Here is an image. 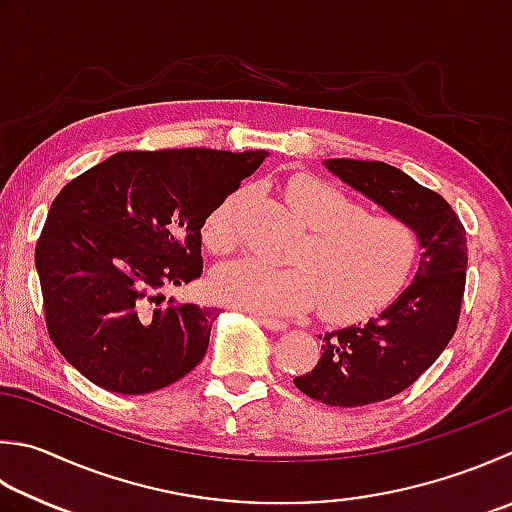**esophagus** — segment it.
Returning a JSON list of instances; mask_svg holds the SVG:
<instances>
[{
  "label": "esophagus",
  "instance_id": "1",
  "mask_svg": "<svg viewBox=\"0 0 512 512\" xmlns=\"http://www.w3.org/2000/svg\"><path fill=\"white\" fill-rule=\"evenodd\" d=\"M256 321L263 325V327H267V330H272V332H283V330H287V323L285 321H278V318H272V316H260V314H256Z\"/></svg>",
  "mask_w": 512,
  "mask_h": 512
}]
</instances>
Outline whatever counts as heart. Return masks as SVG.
Here are the masks:
<instances>
[{
	"label": "heart",
	"instance_id": "1",
	"mask_svg": "<svg viewBox=\"0 0 512 512\" xmlns=\"http://www.w3.org/2000/svg\"><path fill=\"white\" fill-rule=\"evenodd\" d=\"M285 194L310 227L296 263L281 267L254 256L225 263L211 276L220 303L263 314H294L321 303L332 321H352L388 301L406 281L417 256V234L406 220L370 214L314 176H294ZM240 200L236 191L207 218L205 243L214 252L236 245Z\"/></svg>",
	"mask_w": 512,
	"mask_h": 512
}]
</instances>
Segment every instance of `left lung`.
Instances as JSON below:
<instances>
[{
	"label": "left lung",
	"instance_id": "obj_1",
	"mask_svg": "<svg viewBox=\"0 0 512 512\" xmlns=\"http://www.w3.org/2000/svg\"><path fill=\"white\" fill-rule=\"evenodd\" d=\"M325 169L414 229L419 267L408 287L370 318L325 332L316 368L294 383L334 408L385 401L419 379L457 330L466 287V229L435 191L385 162L327 158Z\"/></svg>",
	"mask_w": 512,
	"mask_h": 512
}]
</instances>
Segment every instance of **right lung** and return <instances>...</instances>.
Segmentation results:
<instances>
[{"label":"right lung","instance_id":"obj_1","mask_svg":"<svg viewBox=\"0 0 512 512\" xmlns=\"http://www.w3.org/2000/svg\"><path fill=\"white\" fill-rule=\"evenodd\" d=\"M267 151H120L66 185L35 249L48 334L91 383L149 394L207 352L216 307L167 301L202 274V227Z\"/></svg>","mask_w":512,"mask_h":512}]
</instances>
